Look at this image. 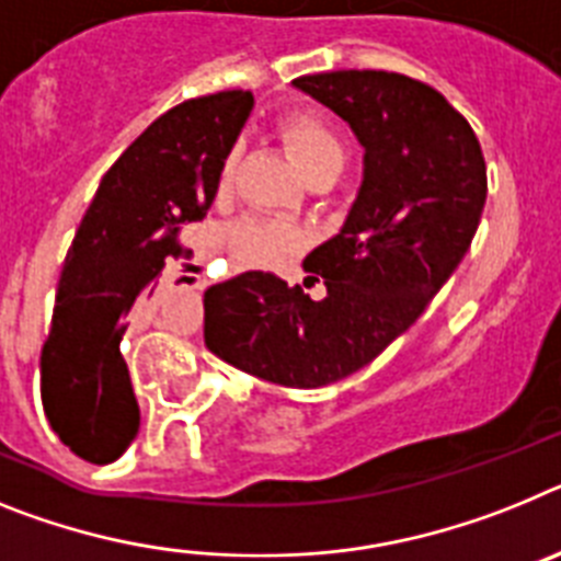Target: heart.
<instances>
[{"instance_id": "heart-1", "label": "heart", "mask_w": 561, "mask_h": 561, "mask_svg": "<svg viewBox=\"0 0 561 561\" xmlns=\"http://www.w3.org/2000/svg\"><path fill=\"white\" fill-rule=\"evenodd\" d=\"M282 140L290 149L299 169L308 174V180L319 178V174H335L347 163V146L335 133L333 124L316 115V112H294L287 115L279 126ZM233 165H237V154H228L220 172V188L231 186ZM233 253L248 265H274L285 256L296 242V233L282 222L271 220H242L240 226H233L228 233Z\"/></svg>"}]
</instances>
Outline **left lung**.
I'll return each instance as SVG.
<instances>
[{
  "mask_svg": "<svg viewBox=\"0 0 561 561\" xmlns=\"http://www.w3.org/2000/svg\"><path fill=\"white\" fill-rule=\"evenodd\" d=\"M294 87L364 146L339 233L301 262L328 296L313 301L271 271H248L206 290L203 339L242 373L313 389L367 367L455 274L485 206V160L469 121L415 78L339 70Z\"/></svg>",
  "mask_w": 561,
  "mask_h": 561,
  "instance_id": "left-lung-1",
  "label": "left lung"
}]
</instances>
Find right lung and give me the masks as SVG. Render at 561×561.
Masks as SVG:
<instances>
[{"mask_svg":"<svg viewBox=\"0 0 561 561\" xmlns=\"http://www.w3.org/2000/svg\"><path fill=\"white\" fill-rule=\"evenodd\" d=\"M253 95L194 99L160 115L101 180L58 276L42 350V403L81 460H118L140 426L126 330L158 290L174 233L206 217Z\"/></svg>","mask_w":561,"mask_h":561,"instance_id":"obj_1","label":"right lung"}]
</instances>
